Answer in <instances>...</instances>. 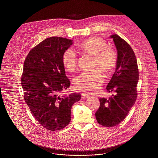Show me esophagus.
Here are the masks:
<instances>
[{
	"mask_svg": "<svg viewBox=\"0 0 158 158\" xmlns=\"http://www.w3.org/2000/svg\"><path fill=\"white\" fill-rule=\"evenodd\" d=\"M81 95H82L83 97H84V98H87V97H89L90 96V94H87V93H86V92L82 93Z\"/></svg>",
	"mask_w": 158,
	"mask_h": 158,
	"instance_id": "34e87169",
	"label": "esophagus"
}]
</instances>
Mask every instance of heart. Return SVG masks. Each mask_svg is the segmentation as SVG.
<instances>
[{
  "label": "heart",
  "instance_id": "heart-1",
  "mask_svg": "<svg viewBox=\"0 0 158 158\" xmlns=\"http://www.w3.org/2000/svg\"><path fill=\"white\" fill-rule=\"evenodd\" d=\"M80 50L87 54L94 56V70L80 74L75 80L77 90L95 92L100 89L104 78V70L110 72L114 70L117 64V54L115 50L104 39L92 37L79 44ZM77 56L73 50L66 49L62 56V63L65 69L73 72L77 66Z\"/></svg>",
  "mask_w": 158,
  "mask_h": 158
}]
</instances>
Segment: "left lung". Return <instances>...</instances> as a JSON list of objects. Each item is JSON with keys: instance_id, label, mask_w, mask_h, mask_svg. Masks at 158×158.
<instances>
[{"instance_id": "left-lung-1", "label": "left lung", "mask_w": 158, "mask_h": 158, "mask_svg": "<svg viewBox=\"0 0 158 158\" xmlns=\"http://www.w3.org/2000/svg\"><path fill=\"white\" fill-rule=\"evenodd\" d=\"M110 38L113 39L117 50V64L106 89L115 94L109 99H99L100 106L95 116L100 124L111 127L122 122L134 105L139 72L135 54L128 43L118 34Z\"/></svg>"}]
</instances>
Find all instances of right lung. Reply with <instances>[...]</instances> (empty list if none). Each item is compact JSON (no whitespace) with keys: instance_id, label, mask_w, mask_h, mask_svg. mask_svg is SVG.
I'll list each match as a JSON object with an SVG mask.
<instances>
[{"instance_id":"obj_1","label":"right lung","mask_w":158,"mask_h":158,"mask_svg":"<svg viewBox=\"0 0 158 158\" xmlns=\"http://www.w3.org/2000/svg\"><path fill=\"white\" fill-rule=\"evenodd\" d=\"M72 41L58 37L47 38L31 50L24 62L21 80L24 99L34 118L51 131L69 124L72 105L81 99L78 93L59 95L71 84L62 56Z\"/></svg>"}]
</instances>
